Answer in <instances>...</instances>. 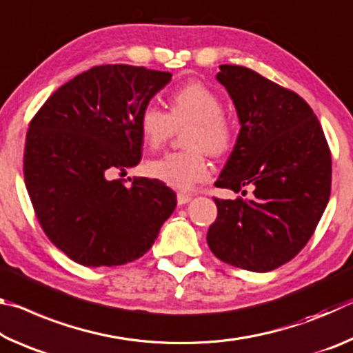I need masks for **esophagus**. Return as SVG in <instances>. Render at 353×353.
Segmentation results:
<instances>
[{"mask_svg": "<svg viewBox=\"0 0 353 353\" xmlns=\"http://www.w3.org/2000/svg\"><path fill=\"white\" fill-rule=\"evenodd\" d=\"M190 201H191V196H190V194L177 193V204H179V205H185V204H188Z\"/></svg>", "mask_w": 353, "mask_h": 353, "instance_id": "esophagus-1", "label": "esophagus"}]
</instances>
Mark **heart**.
Segmentation results:
<instances>
[{
    "label": "heart",
    "mask_w": 353,
    "mask_h": 353,
    "mask_svg": "<svg viewBox=\"0 0 353 353\" xmlns=\"http://www.w3.org/2000/svg\"><path fill=\"white\" fill-rule=\"evenodd\" d=\"M183 130L182 145L187 151L171 152L146 163V172L168 187L188 191L210 174L204 151L221 155L230 148L234 129L223 113L219 94L202 82L179 87L168 98V113L146 104L139 115L141 141L157 149L170 139L174 129Z\"/></svg>",
    "instance_id": "b5f03b06"
}]
</instances>
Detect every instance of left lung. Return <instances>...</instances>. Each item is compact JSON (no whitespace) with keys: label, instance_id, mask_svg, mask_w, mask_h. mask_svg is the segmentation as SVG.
<instances>
[{"label":"left lung","instance_id":"obj_1","mask_svg":"<svg viewBox=\"0 0 353 353\" xmlns=\"http://www.w3.org/2000/svg\"><path fill=\"white\" fill-rule=\"evenodd\" d=\"M216 81L234 101L240 132L214 185L254 193L214 199L218 218L207 243L224 263L268 272L294 259L321 221L330 198V149L312 107L294 92L238 65H219Z\"/></svg>","mask_w":353,"mask_h":353}]
</instances>
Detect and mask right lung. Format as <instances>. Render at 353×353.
<instances>
[{
    "label": "right lung",
    "instance_id": "1",
    "mask_svg": "<svg viewBox=\"0 0 353 353\" xmlns=\"http://www.w3.org/2000/svg\"><path fill=\"white\" fill-rule=\"evenodd\" d=\"M171 77L101 65L57 88L29 124L28 194L46 236L79 265L140 259L174 212L176 193L157 179H113L140 163L139 115Z\"/></svg>",
    "mask_w": 353,
    "mask_h": 353
}]
</instances>
